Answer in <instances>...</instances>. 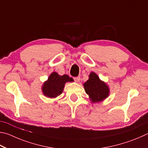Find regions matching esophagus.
I'll return each instance as SVG.
<instances>
[{"mask_svg":"<svg viewBox=\"0 0 148 148\" xmlns=\"http://www.w3.org/2000/svg\"><path fill=\"white\" fill-rule=\"evenodd\" d=\"M74 80H75V81L78 83V82H79V81H80V77H74Z\"/></svg>","mask_w":148,"mask_h":148,"instance_id":"esophagus-1","label":"esophagus"}]
</instances>
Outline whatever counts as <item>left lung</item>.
I'll return each instance as SVG.
<instances>
[{
	"instance_id": "8db88e82",
	"label": "left lung",
	"mask_w": 148,
	"mask_h": 148,
	"mask_svg": "<svg viewBox=\"0 0 148 148\" xmlns=\"http://www.w3.org/2000/svg\"><path fill=\"white\" fill-rule=\"evenodd\" d=\"M84 90L89 95L90 100L93 103H99L108 97L110 88L106 82L101 81L94 72H91L89 79L83 84Z\"/></svg>"
}]
</instances>
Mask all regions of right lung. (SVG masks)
I'll list each match as a JSON object with an SVG mask.
<instances>
[{"label": "right lung", "mask_w": 148, "mask_h": 148, "mask_svg": "<svg viewBox=\"0 0 148 148\" xmlns=\"http://www.w3.org/2000/svg\"><path fill=\"white\" fill-rule=\"evenodd\" d=\"M71 81L72 79L67 75L61 76L56 72H53L41 86L43 94L47 97L56 98L63 92L65 84Z\"/></svg>", "instance_id": "1"}]
</instances>
